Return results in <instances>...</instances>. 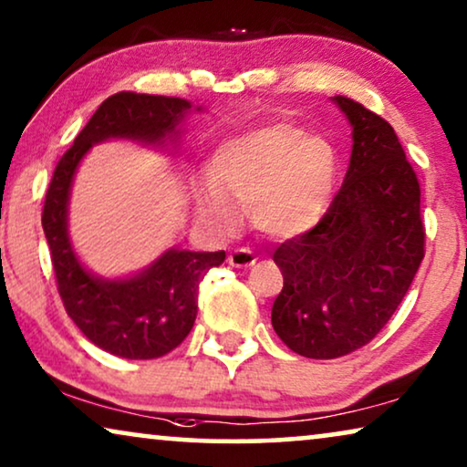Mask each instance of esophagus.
Returning a JSON list of instances; mask_svg holds the SVG:
<instances>
[{
	"label": "esophagus",
	"mask_w": 467,
	"mask_h": 467,
	"mask_svg": "<svg viewBox=\"0 0 467 467\" xmlns=\"http://www.w3.org/2000/svg\"><path fill=\"white\" fill-rule=\"evenodd\" d=\"M254 254L251 248H235L234 253H229L227 257V264L234 265V267H251L254 265Z\"/></svg>",
	"instance_id": "1"
}]
</instances>
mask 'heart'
Segmentation results:
<instances>
[{
  "label": "heart",
  "instance_id": "obj_1",
  "mask_svg": "<svg viewBox=\"0 0 467 467\" xmlns=\"http://www.w3.org/2000/svg\"><path fill=\"white\" fill-rule=\"evenodd\" d=\"M213 181L197 189V213L216 232L238 227V208L259 232L297 238L317 227L334 200L337 155L329 140L291 125L259 127L216 150Z\"/></svg>",
  "mask_w": 467,
  "mask_h": 467
}]
</instances>
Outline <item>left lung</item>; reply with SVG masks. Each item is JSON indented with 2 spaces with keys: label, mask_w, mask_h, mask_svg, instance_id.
<instances>
[{
  "label": "left lung",
  "mask_w": 467,
  "mask_h": 467,
  "mask_svg": "<svg viewBox=\"0 0 467 467\" xmlns=\"http://www.w3.org/2000/svg\"><path fill=\"white\" fill-rule=\"evenodd\" d=\"M334 104L353 127L344 184L317 227L274 253L285 285L272 327L308 359L366 347L425 257L419 181L393 127L359 101L336 95Z\"/></svg>",
  "instance_id": "left-lung-1"
}]
</instances>
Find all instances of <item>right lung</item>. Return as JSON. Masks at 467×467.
Here are the masks:
<instances>
[{"mask_svg":"<svg viewBox=\"0 0 467 467\" xmlns=\"http://www.w3.org/2000/svg\"><path fill=\"white\" fill-rule=\"evenodd\" d=\"M191 108V101L181 98L131 91L112 95L95 110L72 149L57 163L47 191L42 227L66 312L95 347L123 359H157L189 336L197 317L202 278L210 267L225 261V251L168 248L133 276H95L80 264L69 240V191L91 146L112 138L155 146H163L168 140L176 142Z\"/></svg>","mask_w":467,"mask_h":467,"instance_id":"right-lung-1","label":"right lung"}]
</instances>
